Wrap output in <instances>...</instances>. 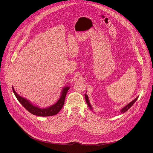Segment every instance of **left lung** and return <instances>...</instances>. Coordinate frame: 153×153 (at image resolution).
<instances>
[{
	"label": "left lung",
	"mask_w": 153,
	"mask_h": 153,
	"mask_svg": "<svg viewBox=\"0 0 153 153\" xmlns=\"http://www.w3.org/2000/svg\"><path fill=\"white\" fill-rule=\"evenodd\" d=\"M85 97L86 102L87 105H88V106H89V108H90V110H92V111H93V107H92V106H91V103H90V100H89V98H88V95H87L86 94H85ZM138 97H136L135 99H134L133 101L129 102L128 105H126L123 108H122L121 109V110H120V114L125 113L128 110H129V109L131 107V106H133V105L136 102V101L137 100Z\"/></svg>",
	"instance_id": "left-lung-1"
}]
</instances>
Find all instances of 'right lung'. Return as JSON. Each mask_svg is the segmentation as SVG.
<instances>
[{
  "mask_svg": "<svg viewBox=\"0 0 153 153\" xmlns=\"http://www.w3.org/2000/svg\"><path fill=\"white\" fill-rule=\"evenodd\" d=\"M12 88L16 97L27 110H28L30 113L34 115L42 117L54 116L57 114L60 111L64 105L65 96H66V94L68 90L70 89V87L68 86L63 87L60 93V98L57 100V102L48 107L43 108L34 105L32 102L27 100L26 98L20 96L15 91L13 86H12Z\"/></svg>",
  "mask_w": 153,
  "mask_h": 153,
  "instance_id": "obj_1",
  "label": "right lung"
}]
</instances>
